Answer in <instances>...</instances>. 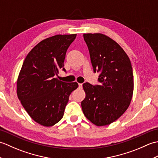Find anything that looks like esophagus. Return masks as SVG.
Returning <instances> with one entry per match:
<instances>
[{
  "mask_svg": "<svg viewBox=\"0 0 158 158\" xmlns=\"http://www.w3.org/2000/svg\"><path fill=\"white\" fill-rule=\"evenodd\" d=\"M82 87H83V84L82 83H79V88H82Z\"/></svg>",
  "mask_w": 158,
  "mask_h": 158,
  "instance_id": "esophagus-1",
  "label": "esophagus"
}]
</instances>
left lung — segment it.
I'll use <instances>...</instances> for the list:
<instances>
[{
  "label": "left lung",
  "instance_id": "8db88e82",
  "mask_svg": "<svg viewBox=\"0 0 158 158\" xmlns=\"http://www.w3.org/2000/svg\"><path fill=\"white\" fill-rule=\"evenodd\" d=\"M95 73L100 72V85L83 84L85 98L83 114L97 126H106L122 116L128 108L134 91L130 60L121 46L101 33L83 34Z\"/></svg>",
  "mask_w": 158,
  "mask_h": 158
}]
</instances>
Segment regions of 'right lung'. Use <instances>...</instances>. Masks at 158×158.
Instances as JSON below:
<instances>
[{
    "label": "right lung",
    "mask_w": 158,
    "mask_h": 158,
    "mask_svg": "<svg viewBox=\"0 0 158 158\" xmlns=\"http://www.w3.org/2000/svg\"><path fill=\"white\" fill-rule=\"evenodd\" d=\"M77 34L57 35L39 43L23 61L17 80V95L31 118L43 126L60 121L77 82L66 83L54 76L63 69L65 56Z\"/></svg>",
    "instance_id": "1"
}]
</instances>
